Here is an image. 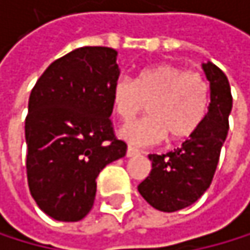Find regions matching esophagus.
<instances>
[{"label": "esophagus", "instance_id": "esophagus-1", "mask_svg": "<svg viewBox=\"0 0 250 250\" xmlns=\"http://www.w3.org/2000/svg\"><path fill=\"white\" fill-rule=\"evenodd\" d=\"M140 151L134 146H128L126 148V157H134V156H139Z\"/></svg>", "mask_w": 250, "mask_h": 250}]
</instances>
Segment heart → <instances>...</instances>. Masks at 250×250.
I'll use <instances>...</instances> for the list:
<instances>
[{"label":"heart","mask_w":250,"mask_h":250,"mask_svg":"<svg viewBox=\"0 0 250 250\" xmlns=\"http://www.w3.org/2000/svg\"><path fill=\"white\" fill-rule=\"evenodd\" d=\"M113 106L122 122H131L148 106L151 116L122 129V136L133 144H157L167 136L179 142L191 137L203 124L209 87L198 71L157 64L142 70L136 82L119 79L113 87Z\"/></svg>","instance_id":"1"}]
</instances>
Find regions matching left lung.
<instances>
[{
    "label": "left lung",
    "mask_w": 250,
    "mask_h": 250,
    "mask_svg": "<svg viewBox=\"0 0 250 250\" xmlns=\"http://www.w3.org/2000/svg\"><path fill=\"white\" fill-rule=\"evenodd\" d=\"M211 88V102L200 128L182 146L167 154H149L152 169L139 185L145 200L163 212L191 206L211 186L220 151L229 129L232 94L225 73L212 62L203 64Z\"/></svg>",
    "instance_id": "left-lung-1"
}]
</instances>
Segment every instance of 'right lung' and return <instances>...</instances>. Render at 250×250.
Returning <instances> with one entry per match:
<instances>
[{
	"mask_svg": "<svg viewBox=\"0 0 250 250\" xmlns=\"http://www.w3.org/2000/svg\"><path fill=\"white\" fill-rule=\"evenodd\" d=\"M117 52L81 47L52 62L35 83L25 117L27 182L36 205L78 222L94 203L96 179L126 144L111 122Z\"/></svg>",
	"mask_w": 250,
	"mask_h": 250,
	"instance_id": "right-lung-1",
	"label": "right lung"
}]
</instances>
